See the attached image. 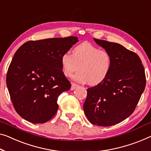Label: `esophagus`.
<instances>
[{
	"label": "esophagus",
	"mask_w": 151,
	"mask_h": 151,
	"mask_svg": "<svg viewBox=\"0 0 151 151\" xmlns=\"http://www.w3.org/2000/svg\"><path fill=\"white\" fill-rule=\"evenodd\" d=\"M78 87V85L75 84V83H72V85H71L70 89H71V90H74V89H75L76 88H77Z\"/></svg>",
	"instance_id": "1"
}]
</instances>
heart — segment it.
<instances>
[{"label":"heart","mask_w":151,"mask_h":151,"mask_svg":"<svg viewBox=\"0 0 151 151\" xmlns=\"http://www.w3.org/2000/svg\"><path fill=\"white\" fill-rule=\"evenodd\" d=\"M111 57L106 51L100 49L89 42L76 45L73 53L65 52L61 57L63 73L70 77L79 68L73 78L90 85L102 83L109 75L111 68Z\"/></svg>","instance_id":"b5f03b06"}]
</instances>
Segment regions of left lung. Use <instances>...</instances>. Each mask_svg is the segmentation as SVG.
Here are the masks:
<instances>
[{
  "label": "left lung",
  "instance_id": "8db88e82",
  "mask_svg": "<svg viewBox=\"0 0 151 151\" xmlns=\"http://www.w3.org/2000/svg\"><path fill=\"white\" fill-rule=\"evenodd\" d=\"M94 41L110 54L111 68L104 81L87 89L83 109L92 124L107 127L133 113L145 89V72L136 53L116 42Z\"/></svg>",
  "mask_w": 151,
  "mask_h": 151
}]
</instances>
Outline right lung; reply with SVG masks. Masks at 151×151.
I'll list each match as a JSON object with an SVG mask.
<instances>
[{
	"instance_id": "right-lung-1",
	"label": "right lung",
	"mask_w": 151,
	"mask_h": 151,
	"mask_svg": "<svg viewBox=\"0 0 151 151\" xmlns=\"http://www.w3.org/2000/svg\"><path fill=\"white\" fill-rule=\"evenodd\" d=\"M78 41L76 37L30 40L15 52L6 81L13 106L25 120L44 123L57 112L58 96L71 87L61 57Z\"/></svg>"
}]
</instances>
